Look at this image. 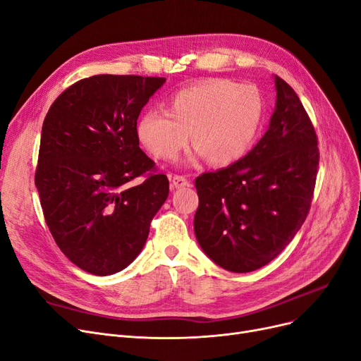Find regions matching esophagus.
Segmentation results:
<instances>
[{"label": "esophagus", "instance_id": "1", "mask_svg": "<svg viewBox=\"0 0 361 361\" xmlns=\"http://www.w3.org/2000/svg\"><path fill=\"white\" fill-rule=\"evenodd\" d=\"M190 183L187 181V178H184L183 176H174L171 178V187L172 189H181V187H189Z\"/></svg>", "mask_w": 361, "mask_h": 361}]
</instances>
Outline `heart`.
<instances>
[{"mask_svg":"<svg viewBox=\"0 0 361 361\" xmlns=\"http://www.w3.org/2000/svg\"><path fill=\"white\" fill-rule=\"evenodd\" d=\"M262 116L264 99L258 88L215 80L177 91L169 112L143 114L137 135L159 159L174 158L190 137L195 147L187 162L208 158L212 165L223 166L238 162L252 147Z\"/></svg>","mask_w":361,"mask_h":361,"instance_id":"1","label":"heart"}]
</instances>
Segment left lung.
Returning a JSON list of instances; mask_svg holds the SVG:
<instances>
[{"mask_svg":"<svg viewBox=\"0 0 361 361\" xmlns=\"http://www.w3.org/2000/svg\"><path fill=\"white\" fill-rule=\"evenodd\" d=\"M276 107L245 158L196 178L195 234L216 265L249 273L273 261L301 228L314 193L317 135L305 109L277 75Z\"/></svg>","mask_w":361,"mask_h":361,"instance_id":"1","label":"left lung"}]
</instances>
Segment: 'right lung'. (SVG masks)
I'll list each match as a JSON object with an SVG mask.
<instances>
[{
    "instance_id": "right-lung-1",
    "label": "right lung",
    "mask_w": 361,
    "mask_h": 361,
    "mask_svg": "<svg viewBox=\"0 0 361 361\" xmlns=\"http://www.w3.org/2000/svg\"><path fill=\"white\" fill-rule=\"evenodd\" d=\"M165 78L94 75L47 114L35 172L45 223L81 270L111 276L137 258L169 193L140 149L137 119ZM145 176L142 185L129 183Z\"/></svg>"
}]
</instances>
